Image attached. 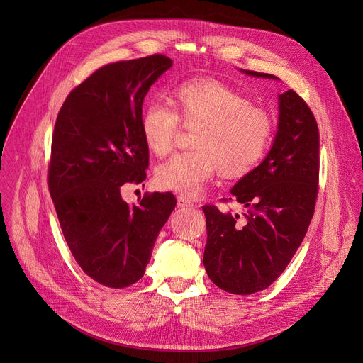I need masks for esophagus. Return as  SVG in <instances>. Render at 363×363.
<instances>
[{
  "mask_svg": "<svg viewBox=\"0 0 363 363\" xmlns=\"http://www.w3.org/2000/svg\"><path fill=\"white\" fill-rule=\"evenodd\" d=\"M193 201L188 200L186 197H182V196H178V207L181 208H185V207H193Z\"/></svg>",
  "mask_w": 363,
  "mask_h": 363,
  "instance_id": "esophagus-1",
  "label": "esophagus"
}]
</instances>
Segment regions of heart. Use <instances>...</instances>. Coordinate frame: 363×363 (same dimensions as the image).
<instances>
[{"label": "heart", "mask_w": 363, "mask_h": 363, "mask_svg": "<svg viewBox=\"0 0 363 363\" xmlns=\"http://www.w3.org/2000/svg\"><path fill=\"white\" fill-rule=\"evenodd\" d=\"M170 100L174 107L151 101L143 110L140 126L148 150L166 156L174 148L181 122L196 128L193 148L157 167L155 181L160 189L194 197L219 170L225 178L249 175L271 145L269 113L222 81H185L174 88Z\"/></svg>", "instance_id": "heart-1"}]
</instances>
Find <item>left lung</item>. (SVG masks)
<instances>
[{"label":"left lung","mask_w":363,"mask_h":363,"mask_svg":"<svg viewBox=\"0 0 363 363\" xmlns=\"http://www.w3.org/2000/svg\"><path fill=\"white\" fill-rule=\"evenodd\" d=\"M256 78L274 74L245 70ZM319 184V129L311 107L293 89L279 95V123L266 159L233 189L242 216L203 206L208 278L231 294L268 289L296 255L315 213ZM228 201V199H222Z\"/></svg>","instance_id":"obj_1"}]
</instances>
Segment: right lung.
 <instances>
[{"instance_id":"right-lung-1","label":"right lung","mask_w":363,"mask_h":363,"mask_svg":"<svg viewBox=\"0 0 363 363\" xmlns=\"http://www.w3.org/2000/svg\"><path fill=\"white\" fill-rule=\"evenodd\" d=\"M170 66L163 54L108 63L74 86L57 114L50 194L74 260L108 289H126L143 278L177 206L172 193H145L137 204L121 194L122 186L147 177L143 103Z\"/></svg>"}]
</instances>
